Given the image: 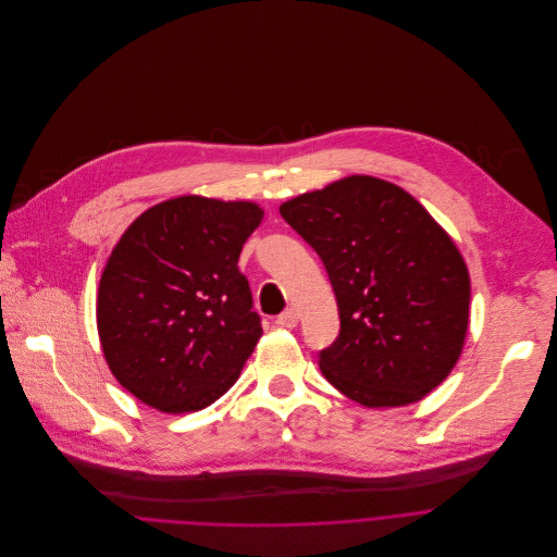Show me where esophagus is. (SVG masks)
Masks as SVG:
<instances>
[{
	"instance_id": "1",
	"label": "esophagus",
	"mask_w": 557,
	"mask_h": 557,
	"mask_svg": "<svg viewBox=\"0 0 557 557\" xmlns=\"http://www.w3.org/2000/svg\"><path fill=\"white\" fill-rule=\"evenodd\" d=\"M276 324H278V326H285V329L296 326V324H298V313H296V309H287V311H283L281 315H276Z\"/></svg>"
}]
</instances>
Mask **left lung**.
<instances>
[{"label": "left lung", "mask_w": 557, "mask_h": 557, "mask_svg": "<svg viewBox=\"0 0 557 557\" xmlns=\"http://www.w3.org/2000/svg\"><path fill=\"white\" fill-rule=\"evenodd\" d=\"M278 210L336 294L341 336L318 360L329 384L367 408H397L450 375L468 336L470 274L410 193L349 175Z\"/></svg>", "instance_id": "1"}]
</instances>
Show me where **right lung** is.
I'll list each match as a JSON object with an SVG mask.
<instances>
[{
	"instance_id": "1",
	"label": "right lung",
	"mask_w": 557,
	"mask_h": 557,
	"mask_svg": "<svg viewBox=\"0 0 557 557\" xmlns=\"http://www.w3.org/2000/svg\"><path fill=\"white\" fill-rule=\"evenodd\" d=\"M255 201L182 195L145 210L111 250L96 324L107 367L143 404L195 412L224 395L263 336L237 261Z\"/></svg>"
}]
</instances>
